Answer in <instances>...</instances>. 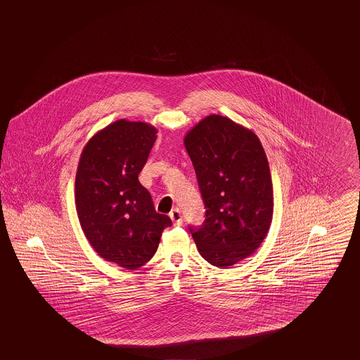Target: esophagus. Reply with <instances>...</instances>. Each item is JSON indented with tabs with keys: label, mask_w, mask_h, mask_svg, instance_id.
Masks as SVG:
<instances>
[{
	"label": "esophagus",
	"mask_w": 360,
	"mask_h": 360,
	"mask_svg": "<svg viewBox=\"0 0 360 360\" xmlns=\"http://www.w3.org/2000/svg\"><path fill=\"white\" fill-rule=\"evenodd\" d=\"M170 217H172V223L175 224V225H182V213H181V210L178 207L172 209V212H170Z\"/></svg>",
	"instance_id": "obj_1"
}]
</instances>
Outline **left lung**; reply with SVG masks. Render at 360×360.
<instances>
[{"instance_id":"left-lung-1","label":"left lung","mask_w":360,"mask_h":360,"mask_svg":"<svg viewBox=\"0 0 360 360\" xmlns=\"http://www.w3.org/2000/svg\"><path fill=\"white\" fill-rule=\"evenodd\" d=\"M184 143L206 209L204 224L188 229L202 257L226 269L269 233L274 194L267 156L251 129L219 115L200 121Z\"/></svg>"}]
</instances>
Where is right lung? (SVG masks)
I'll use <instances>...</instances> for the list:
<instances>
[{"label":"right lung","instance_id":"obj_1","mask_svg":"<svg viewBox=\"0 0 360 360\" xmlns=\"http://www.w3.org/2000/svg\"><path fill=\"white\" fill-rule=\"evenodd\" d=\"M156 134L141 121L109 124L87 141L75 175V206L86 239L100 257L127 270L154 257L162 232L172 226L137 178Z\"/></svg>","mask_w":360,"mask_h":360}]
</instances>
